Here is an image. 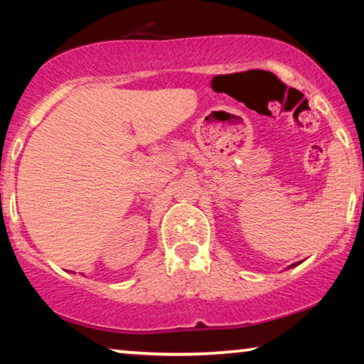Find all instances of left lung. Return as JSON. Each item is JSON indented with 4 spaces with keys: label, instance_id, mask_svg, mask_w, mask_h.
<instances>
[{
    "label": "left lung",
    "instance_id": "left-lung-1",
    "mask_svg": "<svg viewBox=\"0 0 364 364\" xmlns=\"http://www.w3.org/2000/svg\"><path fill=\"white\" fill-rule=\"evenodd\" d=\"M291 267H293V265H291Z\"/></svg>",
    "mask_w": 364,
    "mask_h": 364
}]
</instances>
